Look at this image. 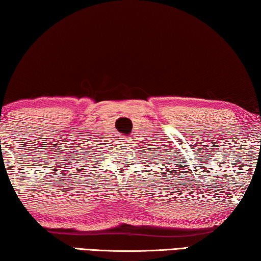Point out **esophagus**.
I'll return each mask as SVG.
<instances>
[{
    "instance_id": "34e87169",
    "label": "esophagus",
    "mask_w": 261,
    "mask_h": 261,
    "mask_svg": "<svg viewBox=\"0 0 261 261\" xmlns=\"http://www.w3.org/2000/svg\"><path fill=\"white\" fill-rule=\"evenodd\" d=\"M130 140H132L130 138H126V139H124V141H126L127 143H129V141H130Z\"/></svg>"
}]
</instances>
